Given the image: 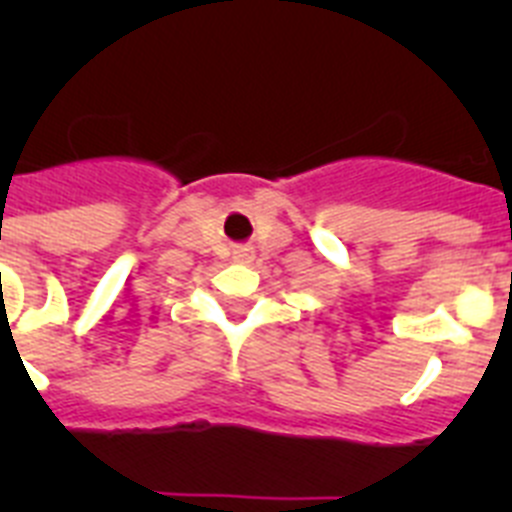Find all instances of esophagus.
<instances>
[{"mask_svg":"<svg viewBox=\"0 0 512 512\" xmlns=\"http://www.w3.org/2000/svg\"><path fill=\"white\" fill-rule=\"evenodd\" d=\"M235 261H251L253 259V248H238V251L233 253Z\"/></svg>","mask_w":512,"mask_h":512,"instance_id":"esophagus-1","label":"esophagus"}]
</instances>
